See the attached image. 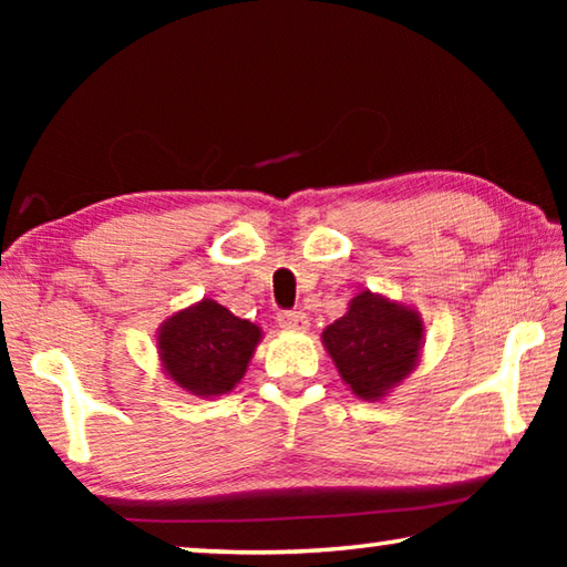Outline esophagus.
Segmentation results:
<instances>
[{
  "instance_id": "1",
  "label": "esophagus",
  "mask_w": 567,
  "mask_h": 567,
  "mask_svg": "<svg viewBox=\"0 0 567 567\" xmlns=\"http://www.w3.org/2000/svg\"><path fill=\"white\" fill-rule=\"evenodd\" d=\"M277 322H280V328L285 330H307V324H310V320H307V315L302 310L277 312Z\"/></svg>"
}]
</instances>
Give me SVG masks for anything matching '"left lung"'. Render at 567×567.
Returning a JSON list of instances; mask_svg holds the SVG:
<instances>
[{
	"instance_id": "1",
	"label": "left lung",
	"mask_w": 567,
	"mask_h": 567,
	"mask_svg": "<svg viewBox=\"0 0 567 567\" xmlns=\"http://www.w3.org/2000/svg\"><path fill=\"white\" fill-rule=\"evenodd\" d=\"M322 342L354 395L375 400L415 368L422 322L412 310L362 292L322 332Z\"/></svg>"
}]
</instances>
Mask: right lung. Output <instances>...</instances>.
Masks as SVG:
<instances>
[{
	"label": "right lung",
	"instance_id": "add662e5",
	"mask_svg": "<svg viewBox=\"0 0 567 567\" xmlns=\"http://www.w3.org/2000/svg\"><path fill=\"white\" fill-rule=\"evenodd\" d=\"M260 328L235 318L227 307L203 300L175 315L159 330L167 375L192 395H223L245 375Z\"/></svg>",
	"mask_w": 567,
	"mask_h": 567
}]
</instances>
